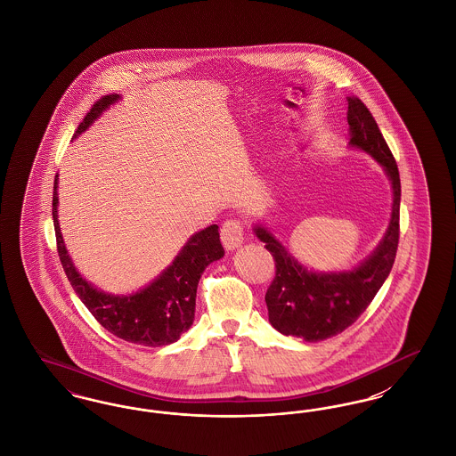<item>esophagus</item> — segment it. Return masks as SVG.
<instances>
[{"instance_id": "34e87169", "label": "esophagus", "mask_w": 456, "mask_h": 456, "mask_svg": "<svg viewBox=\"0 0 456 456\" xmlns=\"http://www.w3.org/2000/svg\"><path fill=\"white\" fill-rule=\"evenodd\" d=\"M220 236H222V242H224V246L227 249H236V248L242 244V239H244L242 222L236 220V218H227L222 224Z\"/></svg>"}]
</instances>
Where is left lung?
<instances>
[{
	"label": "left lung",
	"mask_w": 456,
	"mask_h": 456,
	"mask_svg": "<svg viewBox=\"0 0 456 456\" xmlns=\"http://www.w3.org/2000/svg\"><path fill=\"white\" fill-rule=\"evenodd\" d=\"M350 145L370 153L388 174L393 186L390 227L376 251L361 266L346 273H313L263 227L255 232L275 261V277L265 301L273 328L283 335L318 342L342 333L368 309L390 275L400 238V174L396 160L370 110L357 97H348Z\"/></svg>",
	"instance_id": "1"
}]
</instances>
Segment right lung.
Listing matches in <instances>:
<instances>
[{
    "mask_svg": "<svg viewBox=\"0 0 456 456\" xmlns=\"http://www.w3.org/2000/svg\"><path fill=\"white\" fill-rule=\"evenodd\" d=\"M119 99L118 94L102 95L94 102L73 138L87 130L90 123ZM58 175L53 191V222L58 256L66 277L92 316L118 338L145 347H160L175 342L195 320L196 289L203 270L224 256L218 225L200 231L186 242L173 265L149 287L133 296H110L94 289L75 270L66 253L58 224Z\"/></svg>",
    "mask_w": 456,
    "mask_h": 456,
    "instance_id": "1",
    "label": "right lung"
}]
</instances>
